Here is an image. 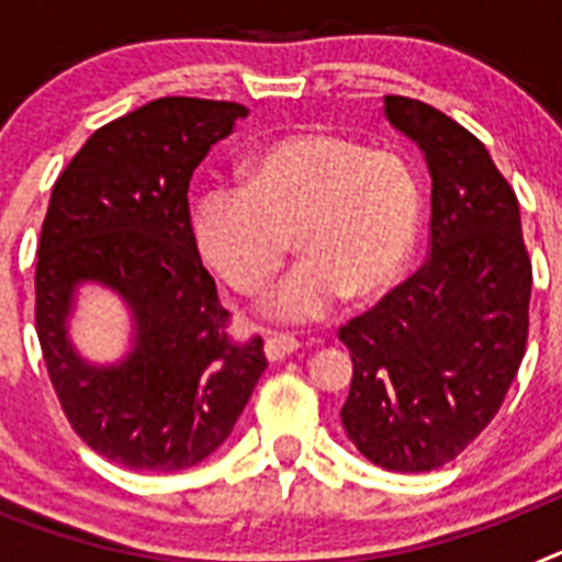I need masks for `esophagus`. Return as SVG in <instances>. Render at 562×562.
Masks as SVG:
<instances>
[{
	"label": "esophagus",
	"mask_w": 562,
	"mask_h": 562,
	"mask_svg": "<svg viewBox=\"0 0 562 562\" xmlns=\"http://www.w3.org/2000/svg\"><path fill=\"white\" fill-rule=\"evenodd\" d=\"M292 351H297V340H292V337H267L265 340V355L270 362L286 360Z\"/></svg>",
	"instance_id": "obj_1"
}]
</instances>
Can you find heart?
I'll use <instances>...</instances> for the list:
<instances>
[{
  "label": "heart",
  "mask_w": 562,
  "mask_h": 562,
  "mask_svg": "<svg viewBox=\"0 0 562 562\" xmlns=\"http://www.w3.org/2000/svg\"><path fill=\"white\" fill-rule=\"evenodd\" d=\"M425 196L402 154L335 132L256 148L245 186H207L193 202V241L233 290L258 295L292 250L301 265L261 306L272 324H312L342 297L374 301L419 245Z\"/></svg>",
  "instance_id": "obj_1"
}]
</instances>
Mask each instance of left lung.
<instances>
[{
  "instance_id": "1",
  "label": "left lung",
  "mask_w": 562,
  "mask_h": 562,
  "mask_svg": "<svg viewBox=\"0 0 562 562\" xmlns=\"http://www.w3.org/2000/svg\"><path fill=\"white\" fill-rule=\"evenodd\" d=\"M385 117L430 171V258L340 329L355 374L340 408L371 464L428 473L498 414L529 335L532 261L515 191L479 137L414 98Z\"/></svg>"
}]
</instances>
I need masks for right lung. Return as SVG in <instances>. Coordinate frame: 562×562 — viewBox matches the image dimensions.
Masks as SVG:
<instances>
[{
  "label": "right lung",
  "mask_w": 562,
  "mask_h": 562,
  "mask_svg": "<svg viewBox=\"0 0 562 562\" xmlns=\"http://www.w3.org/2000/svg\"><path fill=\"white\" fill-rule=\"evenodd\" d=\"M247 106L157 98L98 128L53 186L36 261V331L58 402L95 453L140 473L200 464L265 374L236 342L193 241L188 186ZM101 283L133 317L130 351L89 363L68 337L77 290Z\"/></svg>",
  "instance_id": "obj_1"
}]
</instances>
